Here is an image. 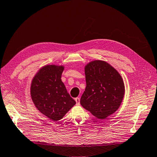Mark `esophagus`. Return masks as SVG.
I'll return each instance as SVG.
<instances>
[{"label": "esophagus", "mask_w": 157, "mask_h": 157, "mask_svg": "<svg viewBox=\"0 0 157 157\" xmlns=\"http://www.w3.org/2000/svg\"><path fill=\"white\" fill-rule=\"evenodd\" d=\"M75 100L76 101L77 105H80V98H78V97H77V98H76L75 99Z\"/></svg>", "instance_id": "1"}]
</instances>
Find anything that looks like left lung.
<instances>
[{
	"instance_id": "1",
	"label": "left lung",
	"mask_w": 157,
	"mask_h": 157,
	"mask_svg": "<svg viewBox=\"0 0 157 157\" xmlns=\"http://www.w3.org/2000/svg\"><path fill=\"white\" fill-rule=\"evenodd\" d=\"M86 87L80 104L96 117L104 119L119 109L124 84L119 72L107 62L94 60L85 66Z\"/></svg>"
}]
</instances>
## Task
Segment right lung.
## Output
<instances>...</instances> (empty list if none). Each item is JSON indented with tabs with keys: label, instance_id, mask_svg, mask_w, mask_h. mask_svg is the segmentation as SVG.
<instances>
[{
	"label": "right lung",
	"instance_id": "add662e5",
	"mask_svg": "<svg viewBox=\"0 0 157 157\" xmlns=\"http://www.w3.org/2000/svg\"><path fill=\"white\" fill-rule=\"evenodd\" d=\"M64 66L48 64L32 80L31 96L36 107L51 120L57 121L76 104L61 80Z\"/></svg>",
	"mask_w": 157,
	"mask_h": 157
}]
</instances>
